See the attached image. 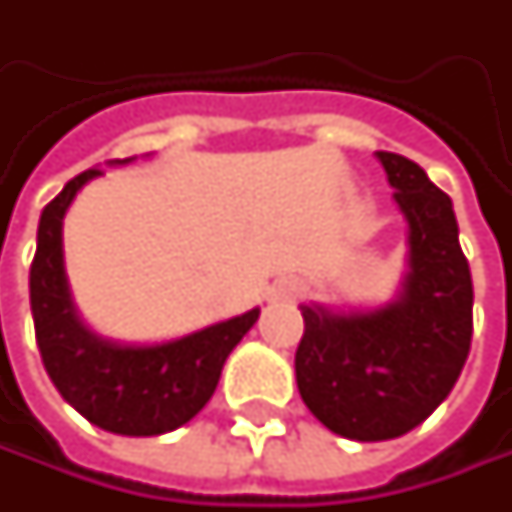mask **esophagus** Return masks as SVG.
<instances>
[{
  "label": "esophagus",
  "mask_w": 512,
  "mask_h": 512,
  "mask_svg": "<svg viewBox=\"0 0 512 512\" xmlns=\"http://www.w3.org/2000/svg\"><path fill=\"white\" fill-rule=\"evenodd\" d=\"M293 296H299L296 282H279V285L270 287V299H293Z\"/></svg>",
  "instance_id": "1"
}]
</instances>
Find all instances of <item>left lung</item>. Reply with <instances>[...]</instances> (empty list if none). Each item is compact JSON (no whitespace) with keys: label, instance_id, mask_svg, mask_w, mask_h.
<instances>
[{"label":"left lung","instance_id":"left-lung-1","mask_svg":"<svg viewBox=\"0 0 512 512\" xmlns=\"http://www.w3.org/2000/svg\"><path fill=\"white\" fill-rule=\"evenodd\" d=\"M407 222L399 290L379 307L307 302L296 384L310 413L353 442L410 433L450 396L473 336V279L450 196L416 162L376 150Z\"/></svg>","mask_w":512,"mask_h":512}]
</instances>
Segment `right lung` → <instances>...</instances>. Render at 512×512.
<instances>
[{"mask_svg": "<svg viewBox=\"0 0 512 512\" xmlns=\"http://www.w3.org/2000/svg\"><path fill=\"white\" fill-rule=\"evenodd\" d=\"M113 159L110 165H128ZM105 176L90 168L42 210L30 265V313L50 382L90 424L119 436H162L187 424L213 396L222 367L259 319V307L168 342H119L79 316L65 273L62 225L82 187Z\"/></svg>", "mask_w": 512, "mask_h": 512, "instance_id": "right-lung-1", "label": "right lung"}]
</instances>
